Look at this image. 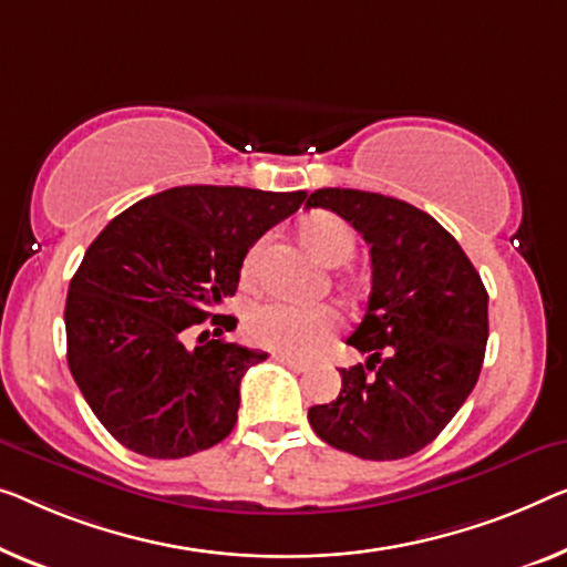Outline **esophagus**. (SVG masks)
Wrapping results in <instances>:
<instances>
[{"instance_id": "1", "label": "esophagus", "mask_w": 567, "mask_h": 567, "mask_svg": "<svg viewBox=\"0 0 567 567\" xmlns=\"http://www.w3.org/2000/svg\"><path fill=\"white\" fill-rule=\"evenodd\" d=\"M275 361H280V364H285L287 369L298 371V374H302V371H308V369H310V364H308V361L292 359V357H287V353H277V357H275Z\"/></svg>"}]
</instances>
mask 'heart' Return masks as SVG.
I'll return each mask as SVG.
<instances>
[{
  "instance_id": "obj_1",
  "label": "heart",
  "mask_w": 567,
  "mask_h": 567,
  "mask_svg": "<svg viewBox=\"0 0 567 567\" xmlns=\"http://www.w3.org/2000/svg\"><path fill=\"white\" fill-rule=\"evenodd\" d=\"M300 236L306 247L326 265L338 267L349 261L357 249V236L343 218L331 210H316L302 218ZM265 241H257L244 259V280H255ZM341 318L331 306H295V302H265L249 310L244 331L261 349L280 351L287 357H306L331 336Z\"/></svg>"
}]
</instances>
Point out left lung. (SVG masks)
I'll use <instances>...</instances> for the list:
<instances>
[{"instance_id": "1", "label": "left lung", "mask_w": 567, "mask_h": 567, "mask_svg": "<svg viewBox=\"0 0 567 567\" xmlns=\"http://www.w3.org/2000/svg\"><path fill=\"white\" fill-rule=\"evenodd\" d=\"M328 208L369 244L371 292L349 346L367 364L341 371V392L308 420L320 441L364 461H396L433 443L478 382L488 295L461 244L410 203L320 188Z\"/></svg>"}]
</instances>
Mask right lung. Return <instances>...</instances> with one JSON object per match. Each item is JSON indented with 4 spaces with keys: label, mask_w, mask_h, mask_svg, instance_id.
I'll use <instances>...</instances> for the list:
<instances>
[{
    "label": "right lung",
    "mask_w": 567,
    "mask_h": 567,
    "mask_svg": "<svg viewBox=\"0 0 567 567\" xmlns=\"http://www.w3.org/2000/svg\"><path fill=\"white\" fill-rule=\"evenodd\" d=\"M306 190L181 185L109 221L65 300L68 367L101 425L147 458H185L231 433L239 382L265 351L224 341L216 312L239 287L247 251L292 216ZM212 320L190 350L187 338Z\"/></svg>",
    "instance_id": "1"
}]
</instances>
